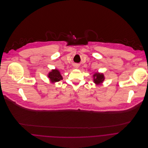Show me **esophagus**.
<instances>
[{
	"instance_id": "34e87169",
	"label": "esophagus",
	"mask_w": 148,
	"mask_h": 148,
	"mask_svg": "<svg viewBox=\"0 0 148 148\" xmlns=\"http://www.w3.org/2000/svg\"><path fill=\"white\" fill-rule=\"evenodd\" d=\"M76 68H78V65H76Z\"/></svg>"
}]
</instances>
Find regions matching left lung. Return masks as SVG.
I'll return each mask as SVG.
<instances>
[{
    "instance_id": "obj_1",
    "label": "left lung",
    "mask_w": 148,
    "mask_h": 148,
    "mask_svg": "<svg viewBox=\"0 0 148 148\" xmlns=\"http://www.w3.org/2000/svg\"><path fill=\"white\" fill-rule=\"evenodd\" d=\"M93 82L96 85L101 84L104 80L105 77L103 73L96 72L93 75Z\"/></svg>"
}]
</instances>
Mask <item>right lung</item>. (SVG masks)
<instances>
[{"instance_id":"right-lung-1","label":"right lung","mask_w":148,"mask_h":148,"mask_svg":"<svg viewBox=\"0 0 148 148\" xmlns=\"http://www.w3.org/2000/svg\"><path fill=\"white\" fill-rule=\"evenodd\" d=\"M48 77L52 83H55L63 80V77L58 69H52L48 75Z\"/></svg>"}]
</instances>
